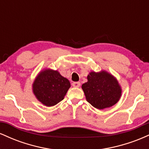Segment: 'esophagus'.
I'll return each instance as SVG.
<instances>
[{"label":"esophagus","instance_id":"obj_1","mask_svg":"<svg viewBox=\"0 0 149 149\" xmlns=\"http://www.w3.org/2000/svg\"><path fill=\"white\" fill-rule=\"evenodd\" d=\"M72 85L73 87H76V88H79L80 85V82H73L72 83Z\"/></svg>","mask_w":149,"mask_h":149}]
</instances>
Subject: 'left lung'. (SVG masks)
<instances>
[{"instance_id":"8db88e82","label":"left lung","mask_w":149,"mask_h":149,"mask_svg":"<svg viewBox=\"0 0 149 149\" xmlns=\"http://www.w3.org/2000/svg\"><path fill=\"white\" fill-rule=\"evenodd\" d=\"M88 102L98 109L111 107L121 96V89L113 76L106 71L91 72L88 82L82 85Z\"/></svg>"}]
</instances>
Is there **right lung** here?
Returning <instances> with one entry per match:
<instances>
[{
    "label": "right lung",
    "mask_w": 149,
    "mask_h": 149,
    "mask_svg": "<svg viewBox=\"0 0 149 149\" xmlns=\"http://www.w3.org/2000/svg\"><path fill=\"white\" fill-rule=\"evenodd\" d=\"M70 87L69 80L58 71L48 69L38 76L33 84V90L41 103L52 107L63 100Z\"/></svg>",
    "instance_id": "1"
}]
</instances>
